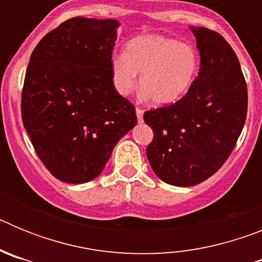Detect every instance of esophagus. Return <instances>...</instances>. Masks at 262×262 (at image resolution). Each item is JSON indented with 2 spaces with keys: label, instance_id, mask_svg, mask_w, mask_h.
Segmentation results:
<instances>
[{
  "label": "esophagus",
  "instance_id": "34e87169",
  "mask_svg": "<svg viewBox=\"0 0 262 262\" xmlns=\"http://www.w3.org/2000/svg\"><path fill=\"white\" fill-rule=\"evenodd\" d=\"M143 114H144V111L142 108L136 107V117H138L139 122H143Z\"/></svg>",
  "mask_w": 262,
  "mask_h": 262
}]
</instances>
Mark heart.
Listing matches in <instances>:
<instances>
[{
    "label": "heart",
    "mask_w": 262,
    "mask_h": 262,
    "mask_svg": "<svg viewBox=\"0 0 262 262\" xmlns=\"http://www.w3.org/2000/svg\"><path fill=\"white\" fill-rule=\"evenodd\" d=\"M196 72V55L190 46L161 35L131 39L124 55L111 60L113 82L118 93L127 96L139 86L156 106L174 103L186 93Z\"/></svg>",
    "instance_id": "heart-1"
}]
</instances>
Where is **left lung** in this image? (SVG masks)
<instances>
[{
    "label": "left lung",
    "mask_w": 262,
    "mask_h": 262,
    "mask_svg": "<svg viewBox=\"0 0 262 262\" xmlns=\"http://www.w3.org/2000/svg\"><path fill=\"white\" fill-rule=\"evenodd\" d=\"M201 67L187 93L173 105L145 111L154 129L147 157L154 172L174 186H193L219 170L244 127L248 92L235 51L205 27L194 29Z\"/></svg>",
    "instance_id": "obj_1"
}]
</instances>
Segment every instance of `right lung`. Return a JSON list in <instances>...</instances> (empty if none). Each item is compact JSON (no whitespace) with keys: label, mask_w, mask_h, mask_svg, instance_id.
Here are the masks:
<instances>
[{"label":"right lung","mask_w":262,"mask_h":262,"mask_svg":"<svg viewBox=\"0 0 262 262\" xmlns=\"http://www.w3.org/2000/svg\"><path fill=\"white\" fill-rule=\"evenodd\" d=\"M119 22L75 17L32 51L22 90V120L53 177L85 184L135 127V107L118 93L111 57Z\"/></svg>","instance_id":"obj_1"}]
</instances>
